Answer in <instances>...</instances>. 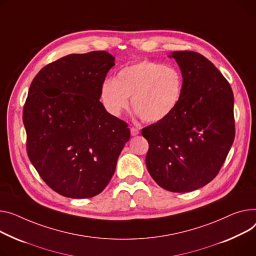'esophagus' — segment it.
Returning <instances> with one entry per match:
<instances>
[{
    "instance_id": "esophagus-1",
    "label": "esophagus",
    "mask_w": 256,
    "mask_h": 256,
    "mask_svg": "<svg viewBox=\"0 0 256 256\" xmlns=\"http://www.w3.org/2000/svg\"><path fill=\"white\" fill-rule=\"evenodd\" d=\"M139 134H140V130L137 128H130V134L132 136V137H134V136H138Z\"/></svg>"
}]
</instances>
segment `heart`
Returning a JSON list of instances; mask_svg holds the SVG:
<instances>
[{"label":"heart","instance_id":"1","mask_svg":"<svg viewBox=\"0 0 256 256\" xmlns=\"http://www.w3.org/2000/svg\"><path fill=\"white\" fill-rule=\"evenodd\" d=\"M182 94V77L173 66L142 60L126 66L115 79L100 85V98L106 110L120 116L130 106L147 122H158L177 108Z\"/></svg>","mask_w":256,"mask_h":256}]
</instances>
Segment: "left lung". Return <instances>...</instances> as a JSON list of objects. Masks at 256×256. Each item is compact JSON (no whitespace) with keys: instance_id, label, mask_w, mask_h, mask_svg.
I'll list each match as a JSON object with an SVG mask.
<instances>
[{"instance_id":"left-lung-1","label":"left lung","mask_w":256,"mask_h":256,"mask_svg":"<svg viewBox=\"0 0 256 256\" xmlns=\"http://www.w3.org/2000/svg\"><path fill=\"white\" fill-rule=\"evenodd\" d=\"M182 75L175 111L142 130L149 143L146 166L164 190L190 192L212 181L234 139V94L230 83L205 56L194 51L168 56Z\"/></svg>"}]
</instances>
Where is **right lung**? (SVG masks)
Segmentation results:
<instances>
[{
  "label": "right lung",
  "mask_w": 256,
  "mask_h": 256,
  "mask_svg": "<svg viewBox=\"0 0 256 256\" xmlns=\"http://www.w3.org/2000/svg\"><path fill=\"white\" fill-rule=\"evenodd\" d=\"M107 51L69 54L34 78L24 108L28 156L60 196L92 198L111 180L130 132L98 100L115 64Z\"/></svg>",
  "instance_id": "1"
}]
</instances>
